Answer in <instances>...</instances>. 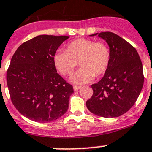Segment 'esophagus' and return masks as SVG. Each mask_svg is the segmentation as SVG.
Here are the masks:
<instances>
[{
    "label": "esophagus",
    "instance_id": "1",
    "mask_svg": "<svg viewBox=\"0 0 152 152\" xmlns=\"http://www.w3.org/2000/svg\"><path fill=\"white\" fill-rule=\"evenodd\" d=\"M81 86H79V85H74L73 86V90H75V91H76V90H79V89L81 88Z\"/></svg>",
    "mask_w": 152,
    "mask_h": 152
}]
</instances>
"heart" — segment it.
Instances as JSON below:
<instances>
[{
  "label": "heart",
  "mask_w": 152,
  "mask_h": 152,
  "mask_svg": "<svg viewBox=\"0 0 152 152\" xmlns=\"http://www.w3.org/2000/svg\"><path fill=\"white\" fill-rule=\"evenodd\" d=\"M56 70L63 76H69L78 65L81 67L72 75L73 84L81 85L104 74L110 66L111 51L104 42L80 38L69 42L66 50H59L53 57Z\"/></svg>",
  "instance_id": "obj_1"
}]
</instances>
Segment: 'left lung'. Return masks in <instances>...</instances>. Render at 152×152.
<instances>
[{"instance_id": "1", "label": "left lung", "mask_w": 152, "mask_h": 152, "mask_svg": "<svg viewBox=\"0 0 152 152\" xmlns=\"http://www.w3.org/2000/svg\"><path fill=\"white\" fill-rule=\"evenodd\" d=\"M97 34L109 45L111 61L104 77L91 85L93 94L86 105L96 115L118 117L130 110L141 92L142 62L136 49L120 36L110 31L90 36Z\"/></svg>"}]
</instances>
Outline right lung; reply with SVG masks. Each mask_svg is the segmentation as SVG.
<instances>
[{
  "label": "right lung",
  "mask_w": 152,
  "mask_h": 152,
  "mask_svg": "<svg viewBox=\"0 0 152 152\" xmlns=\"http://www.w3.org/2000/svg\"><path fill=\"white\" fill-rule=\"evenodd\" d=\"M68 36L39 35L20 45L11 59L7 82L15 108L39 123L67 112L73 86L56 73L53 57Z\"/></svg>",
  "instance_id": "right-lung-1"
}]
</instances>
